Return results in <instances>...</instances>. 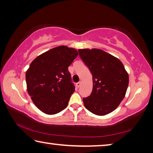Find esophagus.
Returning a JSON list of instances; mask_svg holds the SVG:
<instances>
[{
	"mask_svg": "<svg viewBox=\"0 0 153 153\" xmlns=\"http://www.w3.org/2000/svg\"><path fill=\"white\" fill-rule=\"evenodd\" d=\"M81 84H82V82H77V84H76V86H77V88H79V87H80V86H81Z\"/></svg>",
	"mask_w": 153,
	"mask_h": 153,
	"instance_id": "esophagus-1",
	"label": "esophagus"
}]
</instances>
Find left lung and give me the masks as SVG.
Masks as SVG:
<instances>
[{
	"label": "left lung",
	"instance_id": "8db88e82",
	"mask_svg": "<svg viewBox=\"0 0 153 153\" xmlns=\"http://www.w3.org/2000/svg\"><path fill=\"white\" fill-rule=\"evenodd\" d=\"M80 57L92 75L90 96L83 98L88 110L102 116L118 107L126 94L129 76L120 59L98 48L79 49Z\"/></svg>",
	"mask_w": 153,
	"mask_h": 153
}]
</instances>
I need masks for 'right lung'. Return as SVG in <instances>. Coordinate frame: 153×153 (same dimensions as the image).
<instances>
[{"mask_svg": "<svg viewBox=\"0 0 153 153\" xmlns=\"http://www.w3.org/2000/svg\"><path fill=\"white\" fill-rule=\"evenodd\" d=\"M77 55L76 49L59 46L41 54L31 63L25 74L27 90L42 112L54 115L67 107L75 91L68 67Z\"/></svg>", "mask_w": 153, "mask_h": 153, "instance_id": "right-lung-1", "label": "right lung"}]
</instances>
